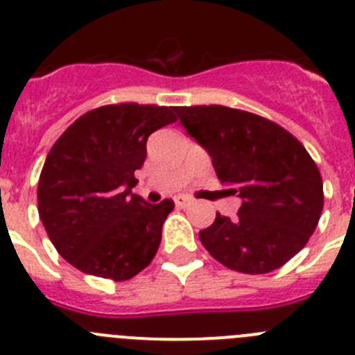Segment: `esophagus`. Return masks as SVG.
<instances>
[{
	"label": "esophagus",
	"instance_id": "obj_1",
	"mask_svg": "<svg viewBox=\"0 0 355 355\" xmlns=\"http://www.w3.org/2000/svg\"><path fill=\"white\" fill-rule=\"evenodd\" d=\"M175 205L180 209H186L187 205H191V198H187V196H175Z\"/></svg>",
	"mask_w": 355,
	"mask_h": 355
}]
</instances>
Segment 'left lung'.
Segmentation results:
<instances>
[{
	"mask_svg": "<svg viewBox=\"0 0 355 355\" xmlns=\"http://www.w3.org/2000/svg\"><path fill=\"white\" fill-rule=\"evenodd\" d=\"M223 184L243 200L200 230L205 250L241 273H270L307 245L323 209V182L304 144L277 123L223 105L175 107Z\"/></svg>",
	"mask_w": 355,
	"mask_h": 355,
	"instance_id": "1",
	"label": "left lung"
}]
</instances>
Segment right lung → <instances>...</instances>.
<instances>
[{"label": "right lung", "mask_w": 355, "mask_h": 355, "mask_svg": "<svg viewBox=\"0 0 355 355\" xmlns=\"http://www.w3.org/2000/svg\"><path fill=\"white\" fill-rule=\"evenodd\" d=\"M175 107L118 103L80 116L51 146L37 187V209L67 263L116 282L152 263L171 200L157 205L132 193L150 134L177 121Z\"/></svg>", "instance_id": "add662e5"}]
</instances>
